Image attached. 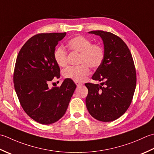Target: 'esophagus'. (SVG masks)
<instances>
[{"label":"esophagus","mask_w":154,"mask_h":154,"mask_svg":"<svg viewBox=\"0 0 154 154\" xmlns=\"http://www.w3.org/2000/svg\"><path fill=\"white\" fill-rule=\"evenodd\" d=\"M76 86H80L82 85V83H79V82H76Z\"/></svg>","instance_id":"esophagus-1"}]
</instances>
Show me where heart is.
I'll list each match as a JSON object with an SVG mask.
<instances>
[{"instance_id":"1","label":"heart","mask_w":154,"mask_h":154,"mask_svg":"<svg viewBox=\"0 0 154 154\" xmlns=\"http://www.w3.org/2000/svg\"><path fill=\"white\" fill-rule=\"evenodd\" d=\"M71 51L80 53L79 63L77 66H69L64 70V76L76 82L85 80L90 73L89 67L98 68L104 58V52L101 46L92 45V42L82 36H77L68 42ZM54 58L59 66L64 67L67 64V53L62 46L57 47L54 52Z\"/></svg>"}]
</instances>
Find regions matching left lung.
I'll use <instances>...</instances> for the list:
<instances>
[{
	"label": "left lung",
	"mask_w": 154,
	"mask_h": 154,
	"mask_svg": "<svg viewBox=\"0 0 154 154\" xmlns=\"http://www.w3.org/2000/svg\"><path fill=\"white\" fill-rule=\"evenodd\" d=\"M88 33L101 37L104 58L92 76L93 80L103 82L85 84L88 90L86 108L96 120L112 122L124 114L133 98L136 73L132 56L125 43L115 34L103 30Z\"/></svg>",
	"instance_id": "1"
}]
</instances>
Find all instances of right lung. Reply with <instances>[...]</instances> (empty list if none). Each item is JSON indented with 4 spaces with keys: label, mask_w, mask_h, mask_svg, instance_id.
I'll use <instances>...</instances> for the list:
<instances>
[{
    "label": "right lung",
    "mask_w": 154,
    "mask_h": 154,
    "mask_svg": "<svg viewBox=\"0 0 154 154\" xmlns=\"http://www.w3.org/2000/svg\"><path fill=\"white\" fill-rule=\"evenodd\" d=\"M66 34L34 35L22 47L16 60L13 81L20 105L31 118L42 124H53L63 116L76 88L68 78L60 87H48L50 81L60 77L54 52Z\"/></svg>",
    "instance_id": "1"
}]
</instances>
